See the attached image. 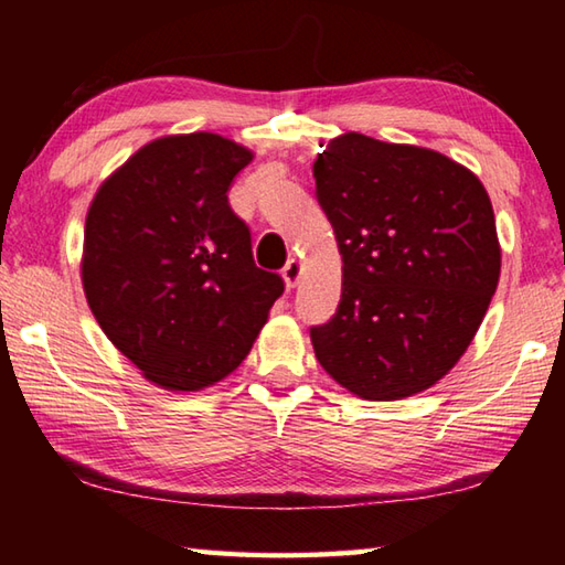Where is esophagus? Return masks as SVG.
Here are the masks:
<instances>
[{
    "label": "esophagus",
    "mask_w": 565,
    "mask_h": 565,
    "mask_svg": "<svg viewBox=\"0 0 565 565\" xmlns=\"http://www.w3.org/2000/svg\"><path fill=\"white\" fill-rule=\"evenodd\" d=\"M301 274H303V266H301L299 259H289L281 269V276H284V281H286V286H289V289H294V286L301 281Z\"/></svg>",
    "instance_id": "esophagus-1"
}]
</instances>
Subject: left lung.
I'll list each match as a JSON object with an SVG mask.
<instances>
[{
  "instance_id": "left-lung-1",
  "label": "left lung",
  "mask_w": 565,
  "mask_h": 565,
  "mask_svg": "<svg viewBox=\"0 0 565 565\" xmlns=\"http://www.w3.org/2000/svg\"><path fill=\"white\" fill-rule=\"evenodd\" d=\"M313 177L343 262L337 313L311 327L319 363L369 401L434 386L463 356L499 286L483 184L438 151L356 131L329 141Z\"/></svg>"
}]
</instances>
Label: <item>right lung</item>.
I'll list each match as a JSON object with an SVG mask.
<instances>
[{"label":"right lung","instance_id":"add662e5","mask_svg":"<svg viewBox=\"0 0 565 565\" xmlns=\"http://www.w3.org/2000/svg\"><path fill=\"white\" fill-rule=\"evenodd\" d=\"M252 151L196 131L141 147L104 181L84 226L82 284L107 339L171 391L216 384L246 359L284 294L254 264L228 189Z\"/></svg>","mask_w":565,"mask_h":565}]
</instances>
